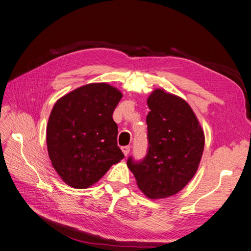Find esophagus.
Segmentation results:
<instances>
[{"label":"esophagus","mask_w":251,"mask_h":251,"mask_svg":"<svg viewBox=\"0 0 251 251\" xmlns=\"http://www.w3.org/2000/svg\"><path fill=\"white\" fill-rule=\"evenodd\" d=\"M121 150H123L125 156H127L128 153H130V150L131 149H130V147H128V146H126V147H121Z\"/></svg>","instance_id":"obj_1"}]
</instances>
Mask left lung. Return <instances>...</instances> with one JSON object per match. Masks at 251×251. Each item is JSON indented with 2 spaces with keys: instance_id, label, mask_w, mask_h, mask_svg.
Returning <instances> with one entry per match:
<instances>
[{
  "instance_id": "1",
  "label": "left lung",
  "mask_w": 251,
  "mask_h": 251,
  "mask_svg": "<svg viewBox=\"0 0 251 251\" xmlns=\"http://www.w3.org/2000/svg\"><path fill=\"white\" fill-rule=\"evenodd\" d=\"M149 150L146 158L127 168L150 199L172 197L195 176L204 150V131L183 98L155 89L148 97Z\"/></svg>"
}]
</instances>
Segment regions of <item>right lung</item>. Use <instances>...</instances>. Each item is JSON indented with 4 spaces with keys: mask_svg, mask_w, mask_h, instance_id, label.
Listing matches in <instances>:
<instances>
[{
    "mask_svg": "<svg viewBox=\"0 0 251 251\" xmlns=\"http://www.w3.org/2000/svg\"><path fill=\"white\" fill-rule=\"evenodd\" d=\"M123 93L107 82L71 91L53 105L47 125V149L53 169L74 188L95 184L125 155L117 146L112 115Z\"/></svg>",
    "mask_w": 251,
    "mask_h": 251,
    "instance_id": "1",
    "label": "right lung"
}]
</instances>
